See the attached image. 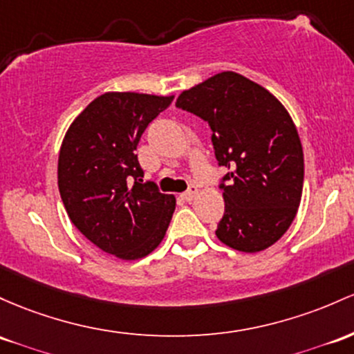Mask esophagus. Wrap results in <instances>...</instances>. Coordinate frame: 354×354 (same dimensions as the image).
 <instances>
[{
  "label": "esophagus",
  "instance_id": "obj_1",
  "mask_svg": "<svg viewBox=\"0 0 354 354\" xmlns=\"http://www.w3.org/2000/svg\"><path fill=\"white\" fill-rule=\"evenodd\" d=\"M196 195H198V188H196V186H189L188 192H185L181 196H183V200H186V201H193L196 198Z\"/></svg>",
  "mask_w": 354,
  "mask_h": 354
}]
</instances>
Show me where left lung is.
Returning <instances> with one entry per match:
<instances>
[{"mask_svg": "<svg viewBox=\"0 0 354 354\" xmlns=\"http://www.w3.org/2000/svg\"><path fill=\"white\" fill-rule=\"evenodd\" d=\"M176 107L212 127L225 213L220 242L245 254L274 245L296 218L304 183V154L296 124L262 85L236 72H220L183 91Z\"/></svg>", "mask_w": 354, "mask_h": 354, "instance_id": "8db88e82", "label": "left lung"}]
</instances>
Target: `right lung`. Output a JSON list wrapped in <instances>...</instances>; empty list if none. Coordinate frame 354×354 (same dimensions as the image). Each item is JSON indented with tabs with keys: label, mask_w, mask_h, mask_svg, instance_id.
<instances>
[{
	"label": "right lung",
	"mask_w": 354,
	"mask_h": 354,
	"mask_svg": "<svg viewBox=\"0 0 354 354\" xmlns=\"http://www.w3.org/2000/svg\"><path fill=\"white\" fill-rule=\"evenodd\" d=\"M174 95L106 92L73 119L58 154V192L68 218L120 260L149 255L165 239L176 198L142 183L138 142ZM135 185H130V178Z\"/></svg>",
	"instance_id": "add662e5"
}]
</instances>
